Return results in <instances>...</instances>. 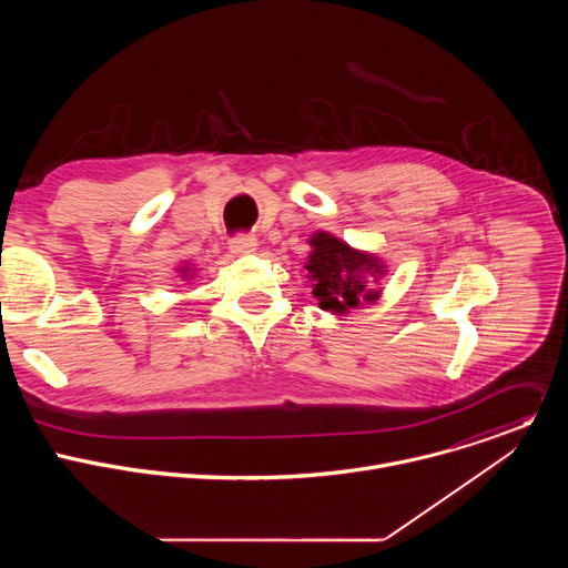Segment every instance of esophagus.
Returning a JSON list of instances; mask_svg holds the SVG:
<instances>
[{"label":"esophagus","instance_id":"1","mask_svg":"<svg viewBox=\"0 0 568 568\" xmlns=\"http://www.w3.org/2000/svg\"><path fill=\"white\" fill-rule=\"evenodd\" d=\"M258 247V242L254 235H235L231 237L229 242V250L235 254V256H250L254 254Z\"/></svg>","mask_w":568,"mask_h":568}]
</instances>
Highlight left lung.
<instances>
[{
  "label": "left lung",
  "mask_w": 568,
  "mask_h": 568,
  "mask_svg": "<svg viewBox=\"0 0 568 568\" xmlns=\"http://www.w3.org/2000/svg\"><path fill=\"white\" fill-rule=\"evenodd\" d=\"M307 245V278L321 310L348 314L353 307H364L382 296L379 281L386 276V265L379 256L355 250L331 231H316Z\"/></svg>",
  "instance_id": "1"
}]
</instances>
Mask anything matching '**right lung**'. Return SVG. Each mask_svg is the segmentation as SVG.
<instances>
[{"label": "right lung", "instance_id": "obj_1", "mask_svg": "<svg viewBox=\"0 0 568 568\" xmlns=\"http://www.w3.org/2000/svg\"><path fill=\"white\" fill-rule=\"evenodd\" d=\"M175 272H178V276H180L182 281H191V278H195V274H197V270H195L189 261H182Z\"/></svg>", "mask_w": 568, "mask_h": 568}]
</instances>
